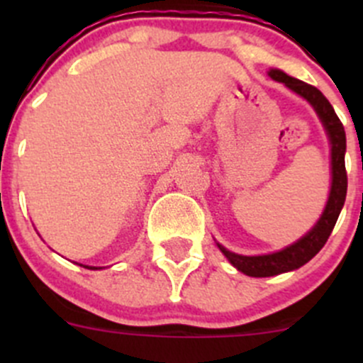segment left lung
Here are the masks:
<instances>
[{
	"label": "left lung",
	"instance_id": "8db88e82",
	"mask_svg": "<svg viewBox=\"0 0 363 363\" xmlns=\"http://www.w3.org/2000/svg\"><path fill=\"white\" fill-rule=\"evenodd\" d=\"M270 79L283 82L288 89L302 96L303 100L309 101L313 108L316 111L318 117L323 123L325 130H327L328 140H330V158H332V186L330 195H328L327 205L318 219L316 225L291 246L284 247V250L277 252H270V255H259V256H242L237 252L228 251L218 244L223 255L228 258V262L240 270L242 274L251 277H270L277 276V274L290 272V270L298 269V267L306 265L311 258L320 252L321 247L330 237L332 230H334L337 218L342 211L344 200H346L347 191V174L346 164H344V152H346V133H344V126L339 121L337 113L330 101L323 96L320 89H316L311 84L302 82V80L294 79V77L286 75L281 69H270Z\"/></svg>",
	"mask_w": 363,
	"mask_h": 363
}]
</instances>
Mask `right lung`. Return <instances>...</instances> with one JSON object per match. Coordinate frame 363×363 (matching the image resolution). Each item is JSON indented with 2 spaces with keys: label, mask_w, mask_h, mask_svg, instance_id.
<instances>
[{
  "label": "right lung",
  "mask_w": 363,
  "mask_h": 363,
  "mask_svg": "<svg viewBox=\"0 0 363 363\" xmlns=\"http://www.w3.org/2000/svg\"><path fill=\"white\" fill-rule=\"evenodd\" d=\"M86 269H91V270H96V267H86Z\"/></svg>",
  "instance_id": "add662e5"
}]
</instances>
